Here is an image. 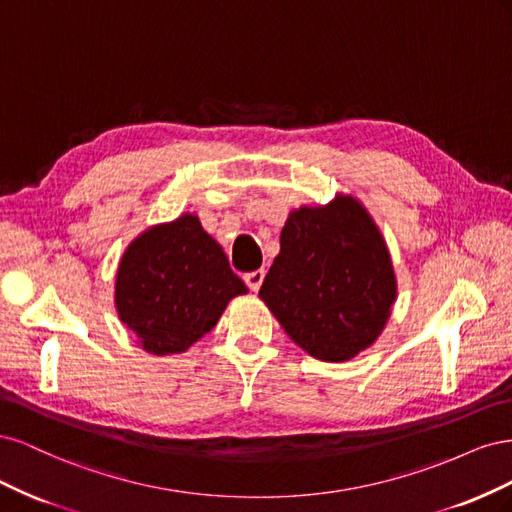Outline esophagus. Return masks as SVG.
Segmentation results:
<instances>
[{"instance_id":"34e87169","label":"esophagus","mask_w":512,"mask_h":512,"mask_svg":"<svg viewBox=\"0 0 512 512\" xmlns=\"http://www.w3.org/2000/svg\"><path fill=\"white\" fill-rule=\"evenodd\" d=\"M243 280H245V284H247V286H250V290L258 292V290H260V286H262V280H265V271H262V269H256V271L245 273V275H243Z\"/></svg>"}]
</instances>
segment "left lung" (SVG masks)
Segmentation results:
<instances>
[{
    "instance_id": "1",
    "label": "left lung",
    "mask_w": 512,
    "mask_h": 512,
    "mask_svg": "<svg viewBox=\"0 0 512 512\" xmlns=\"http://www.w3.org/2000/svg\"><path fill=\"white\" fill-rule=\"evenodd\" d=\"M258 297L314 359L344 363L371 348L391 318L397 277L378 224L359 198L292 209Z\"/></svg>"
}]
</instances>
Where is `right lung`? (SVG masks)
I'll list each match as a JSON object with an SVG mask.
<instances>
[{
  "label": "right lung",
  "mask_w": 512,
  "mask_h": 512,
  "mask_svg": "<svg viewBox=\"0 0 512 512\" xmlns=\"http://www.w3.org/2000/svg\"><path fill=\"white\" fill-rule=\"evenodd\" d=\"M245 292L196 213L143 230L126 247L115 275L117 316L153 356L192 348Z\"/></svg>",
  "instance_id": "1"
}]
</instances>
